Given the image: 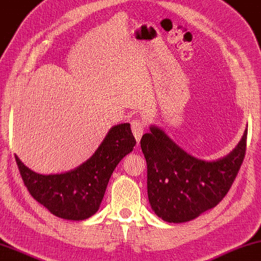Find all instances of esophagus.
Wrapping results in <instances>:
<instances>
[{
  "instance_id": "esophagus-1",
  "label": "esophagus",
  "mask_w": 261,
  "mask_h": 261,
  "mask_svg": "<svg viewBox=\"0 0 261 261\" xmlns=\"http://www.w3.org/2000/svg\"><path fill=\"white\" fill-rule=\"evenodd\" d=\"M131 130H132V134H134V136H135L136 141H137V143L139 144V141H141L143 132H144V130H145V123L141 119L132 120V122H131Z\"/></svg>"
}]
</instances>
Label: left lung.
<instances>
[{
    "label": "left lung",
    "mask_w": 261,
    "mask_h": 261,
    "mask_svg": "<svg viewBox=\"0 0 261 261\" xmlns=\"http://www.w3.org/2000/svg\"><path fill=\"white\" fill-rule=\"evenodd\" d=\"M247 130L237 148L213 162L195 159L159 127L143 135L148 166V197L152 211L167 222H187L214 208L227 195L246 153Z\"/></svg>",
    "instance_id": "obj_1"
}]
</instances>
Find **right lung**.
Listing matches in <instances>:
<instances>
[{
	"mask_svg": "<svg viewBox=\"0 0 261 261\" xmlns=\"http://www.w3.org/2000/svg\"><path fill=\"white\" fill-rule=\"evenodd\" d=\"M136 139L130 124L113 126L90 160L74 170L40 175L15 156L25 188L52 214L67 220H85L99 209L113 170L134 150Z\"/></svg>",
	"mask_w": 261,
	"mask_h": 261,
	"instance_id": "add662e5",
	"label": "right lung"
}]
</instances>
